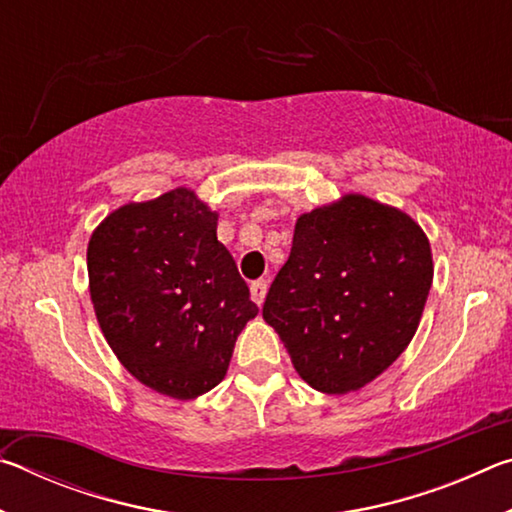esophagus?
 Masks as SVG:
<instances>
[{
    "label": "esophagus",
    "instance_id": "obj_1",
    "mask_svg": "<svg viewBox=\"0 0 512 512\" xmlns=\"http://www.w3.org/2000/svg\"><path fill=\"white\" fill-rule=\"evenodd\" d=\"M266 291H268L266 280H255L253 284H250V296H253L255 305H262L264 298H266Z\"/></svg>",
    "mask_w": 512,
    "mask_h": 512
}]
</instances>
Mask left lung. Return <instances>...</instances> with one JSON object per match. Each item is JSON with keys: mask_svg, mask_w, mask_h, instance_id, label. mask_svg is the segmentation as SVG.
<instances>
[{"mask_svg": "<svg viewBox=\"0 0 512 512\" xmlns=\"http://www.w3.org/2000/svg\"><path fill=\"white\" fill-rule=\"evenodd\" d=\"M431 280L420 225L397 207L348 194L296 221L262 316L311 388L345 395L406 350Z\"/></svg>", "mask_w": 512, "mask_h": 512, "instance_id": "8db88e82", "label": "left lung"}]
</instances>
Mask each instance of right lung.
<instances>
[{
  "label": "right lung",
  "mask_w": 512,
  "mask_h": 512,
  "mask_svg": "<svg viewBox=\"0 0 512 512\" xmlns=\"http://www.w3.org/2000/svg\"><path fill=\"white\" fill-rule=\"evenodd\" d=\"M219 214L187 187L128 203L88 244L94 314L131 375L173 400L219 384L257 305L216 239Z\"/></svg>",
  "instance_id": "1"
}]
</instances>
